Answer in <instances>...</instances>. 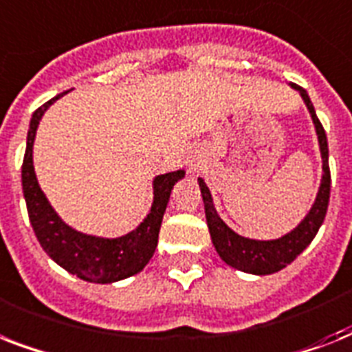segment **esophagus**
<instances>
[{"label":"esophagus","mask_w":352,"mask_h":352,"mask_svg":"<svg viewBox=\"0 0 352 352\" xmlns=\"http://www.w3.org/2000/svg\"><path fill=\"white\" fill-rule=\"evenodd\" d=\"M188 166H190V171H197L199 170L197 160H190V162H188Z\"/></svg>","instance_id":"1"}]
</instances>
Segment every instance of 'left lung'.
Listing matches in <instances>:
<instances>
[{
    "label": "left lung",
    "instance_id": "1",
    "mask_svg": "<svg viewBox=\"0 0 352 352\" xmlns=\"http://www.w3.org/2000/svg\"><path fill=\"white\" fill-rule=\"evenodd\" d=\"M290 87L300 93L303 102H305L307 109L311 113L312 124H314V129H316L318 135V144H320L323 170L322 182H320V188H318L314 204H312L309 214L301 219V223L296 226L294 230L281 235L278 239L270 241L250 239V237H243V235L235 234L217 214V210L214 206V199H212V193H210L206 182L201 177L197 179L201 195H203L204 214H206L210 237H212V243H214L219 257L226 265H230L232 268H237L241 272L256 274V276H267V274L278 272V270L285 268L287 265H290L296 257L300 256L301 252L305 250L307 246L311 245V241L316 237L318 230H320V226H322L323 219H325L329 206V195H331L329 146L325 129H323L322 122L318 120L316 111H314V106H312L307 91L296 84H290Z\"/></svg>",
    "mask_w": 352,
    "mask_h": 352
}]
</instances>
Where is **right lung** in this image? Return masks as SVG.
<instances>
[{
	"instance_id": "add662e5",
	"label": "right lung",
	"mask_w": 352,
	"mask_h": 352,
	"mask_svg": "<svg viewBox=\"0 0 352 352\" xmlns=\"http://www.w3.org/2000/svg\"><path fill=\"white\" fill-rule=\"evenodd\" d=\"M65 93L54 96L52 100L38 107L30 118L27 149L21 166V184L30 225L47 256L65 268L69 274H74L89 283H115L135 276L148 265L159 243V230L171 190L186 171L177 170L155 177L153 203L149 214L129 234L120 237H98L74 230L47 201L45 193L41 192L38 184L32 162V146L41 117Z\"/></svg>"
}]
</instances>
